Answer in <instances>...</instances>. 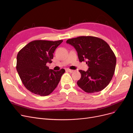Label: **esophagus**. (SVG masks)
Masks as SVG:
<instances>
[{"label":"esophagus","instance_id":"34e87169","mask_svg":"<svg viewBox=\"0 0 133 133\" xmlns=\"http://www.w3.org/2000/svg\"><path fill=\"white\" fill-rule=\"evenodd\" d=\"M66 71H69V73H73V72L74 71V70H71V69H66Z\"/></svg>","mask_w":133,"mask_h":133}]
</instances>
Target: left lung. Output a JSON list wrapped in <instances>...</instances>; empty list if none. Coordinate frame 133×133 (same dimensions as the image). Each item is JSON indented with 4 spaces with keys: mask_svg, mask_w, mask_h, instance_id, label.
<instances>
[{
    "mask_svg": "<svg viewBox=\"0 0 133 133\" xmlns=\"http://www.w3.org/2000/svg\"><path fill=\"white\" fill-rule=\"evenodd\" d=\"M66 43L74 47L80 62L85 61L89 68L80 70L81 78L77 82L82 90L93 93L103 90L114 74L116 59L110 46L104 40L91 36L69 39Z\"/></svg>",
    "mask_w": 133,
    "mask_h": 133,
    "instance_id": "8db88e82",
    "label": "left lung"
}]
</instances>
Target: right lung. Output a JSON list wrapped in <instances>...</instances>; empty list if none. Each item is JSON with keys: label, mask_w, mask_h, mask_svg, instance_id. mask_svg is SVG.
I'll list each match as a JSON object with an SVG mask.
<instances>
[{"label": "right lung", "mask_w": 133, "mask_h": 133, "mask_svg": "<svg viewBox=\"0 0 133 133\" xmlns=\"http://www.w3.org/2000/svg\"><path fill=\"white\" fill-rule=\"evenodd\" d=\"M63 40H38L28 43L20 50L17 58V70L26 89L41 96L51 94L57 87L65 70L49 69L46 63H52L54 51Z\"/></svg>", "instance_id": "1"}]
</instances>
